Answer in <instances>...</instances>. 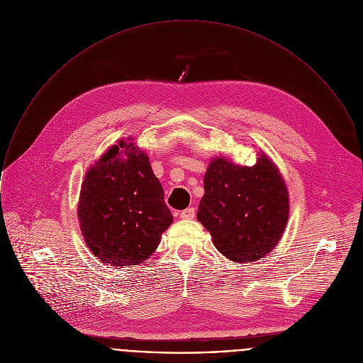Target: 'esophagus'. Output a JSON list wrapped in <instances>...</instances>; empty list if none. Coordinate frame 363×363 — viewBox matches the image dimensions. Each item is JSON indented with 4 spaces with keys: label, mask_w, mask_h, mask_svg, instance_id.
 Listing matches in <instances>:
<instances>
[{
    "label": "esophagus",
    "mask_w": 363,
    "mask_h": 363,
    "mask_svg": "<svg viewBox=\"0 0 363 363\" xmlns=\"http://www.w3.org/2000/svg\"><path fill=\"white\" fill-rule=\"evenodd\" d=\"M196 216V210L193 207H189L180 213V218L183 220H193Z\"/></svg>",
    "instance_id": "esophagus-1"
}]
</instances>
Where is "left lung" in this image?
I'll return each mask as SVG.
<instances>
[{
  "mask_svg": "<svg viewBox=\"0 0 363 363\" xmlns=\"http://www.w3.org/2000/svg\"><path fill=\"white\" fill-rule=\"evenodd\" d=\"M197 220L228 259L243 263L264 257L289 220V193L279 169L264 153L253 166L214 157L204 174Z\"/></svg>",
  "mask_w": 363,
  "mask_h": 363,
  "instance_id": "obj_1",
  "label": "left lung"
}]
</instances>
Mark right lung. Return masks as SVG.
Returning a JSON list of instances; mask_svg holds the SVG:
<instances>
[{
  "label": "right lung",
  "instance_id": "obj_1",
  "mask_svg": "<svg viewBox=\"0 0 363 363\" xmlns=\"http://www.w3.org/2000/svg\"><path fill=\"white\" fill-rule=\"evenodd\" d=\"M77 216L90 250L116 267L145 262L173 223L149 157L130 138L87 170Z\"/></svg>",
  "mask_w": 363,
  "mask_h": 363
}]
</instances>
